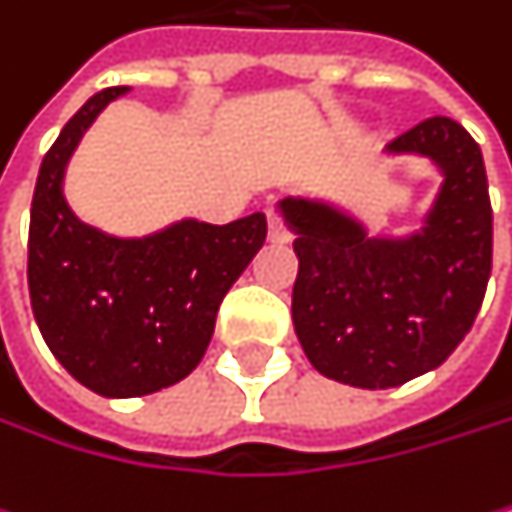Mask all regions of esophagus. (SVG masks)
Listing matches in <instances>:
<instances>
[{
  "label": "esophagus",
  "mask_w": 512,
  "mask_h": 512,
  "mask_svg": "<svg viewBox=\"0 0 512 512\" xmlns=\"http://www.w3.org/2000/svg\"><path fill=\"white\" fill-rule=\"evenodd\" d=\"M288 239H291L288 227L282 224V218L276 212H270V242H288Z\"/></svg>",
  "instance_id": "esophagus-1"
}]
</instances>
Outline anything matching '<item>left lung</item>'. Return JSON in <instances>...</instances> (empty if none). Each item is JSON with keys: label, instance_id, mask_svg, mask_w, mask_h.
Wrapping results in <instances>:
<instances>
[{"label": "left lung", "instance_id": "left-lung-1", "mask_svg": "<svg viewBox=\"0 0 512 512\" xmlns=\"http://www.w3.org/2000/svg\"><path fill=\"white\" fill-rule=\"evenodd\" d=\"M440 175L422 224L370 233L355 212L306 194L276 203L294 230V334L309 364L355 388H394L437 370L470 331L492 273L483 151L452 118H428L385 145Z\"/></svg>", "mask_w": 512, "mask_h": 512}]
</instances>
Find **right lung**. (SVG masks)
I'll return each instance as SVG.
<instances>
[{
    "instance_id": "right-lung-1",
    "label": "right lung",
    "mask_w": 512,
    "mask_h": 512,
    "mask_svg": "<svg viewBox=\"0 0 512 512\" xmlns=\"http://www.w3.org/2000/svg\"><path fill=\"white\" fill-rule=\"evenodd\" d=\"M127 87L90 96L42 160L29 212V300L54 358L102 397H142L191 376L224 294L267 239L254 212L230 224L172 221L115 236L81 221L66 169L84 133Z\"/></svg>"
}]
</instances>
